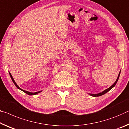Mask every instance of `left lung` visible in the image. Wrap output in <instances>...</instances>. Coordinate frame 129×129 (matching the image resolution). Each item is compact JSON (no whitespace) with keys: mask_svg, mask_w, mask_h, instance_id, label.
I'll return each mask as SVG.
<instances>
[{"mask_svg":"<svg viewBox=\"0 0 129 129\" xmlns=\"http://www.w3.org/2000/svg\"><path fill=\"white\" fill-rule=\"evenodd\" d=\"M120 72L119 73V75H118V77H117V79H116V80L115 82L113 84H112V85H111V87H109V88H107V89H106V90L103 91V92H102L99 93H97V94H91V93H89V95L92 96H94V97L100 96L103 95H104V94H105L106 93H107V92H109L110 90H111V89L112 88H113L114 87H115V85H116V83H117V81H118V79H119V76H120Z\"/></svg>","mask_w":129,"mask_h":129,"instance_id":"obj_1","label":"left lung"}]
</instances>
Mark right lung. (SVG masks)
I'll use <instances>...</instances> for the list:
<instances>
[{
    "mask_svg": "<svg viewBox=\"0 0 129 129\" xmlns=\"http://www.w3.org/2000/svg\"><path fill=\"white\" fill-rule=\"evenodd\" d=\"M9 74H10V77H11V79H12V80H13V83H14V84H15V85L16 87H17L18 89H19L20 90H21V91H22L23 92H24V93H27V95H36V94H37V93H40V92H42V91H38V92H28V91H24V90H23V89H22L21 88H19V86H18V85L17 84V83H15V80H14V79H13V76H12V75H11V73H10V72H9Z\"/></svg>",
    "mask_w": 129,
    "mask_h": 129,
    "instance_id": "obj_1",
    "label": "right lung"
}]
</instances>
